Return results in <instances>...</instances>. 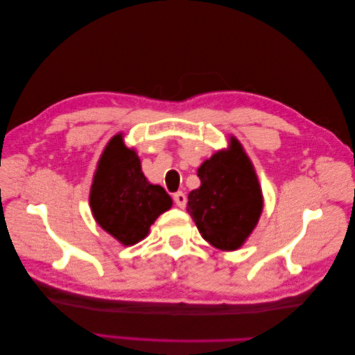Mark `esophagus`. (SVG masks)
<instances>
[{
    "label": "esophagus",
    "mask_w": 355,
    "mask_h": 355,
    "mask_svg": "<svg viewBox=\"0 0 355 355\" xmlns=\"http://www.w3.org/2000/svg\"><path fill=\"white\" fill-rule=\"evenodd\" d=\"M173 200L176 202V206L181 209H184L185 205H187V196H185V193H182V191H176V193L173 195Z\"/></svg>",
    "instance_id": "esophagus-1"
}]
</instances>
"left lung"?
Wrapping results in <instances>:
<instances>
[{
    "label": "left lung",
    "instance_id": "left-lung-1",
    "mask_svg": "<svg viewBox=\"0 0 355 355\" xmlns=\"http://www.w3.org/2000/svg\"><path fill=\"white\" fill-rule=\"evenodd\" d=\"M201 185L189 193L187 212L212 247L232 252L243 245L263 212L258 176L234 137L198 168Z\"/></svg>",
    "mask_w": 355,
    "mask_h": 355
}]
</instances>
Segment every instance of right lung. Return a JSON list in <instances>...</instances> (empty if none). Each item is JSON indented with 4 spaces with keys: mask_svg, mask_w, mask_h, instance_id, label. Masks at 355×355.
<instances>
[{
    "mask_svg": "<svg viewBox=\"0 0 355 355\" xmlns=\"http://www.w3.org/2000/svg\"><path fill=\"white\" fill-rule=\"evenodd\" d=\"M89 206L101 228L129 247L148 236L150 225L173 206V200L164 187L148 181L137 153L118 133L97 164Z\"/></svg>",
    "mask_w": 355,
    "mask_h": 355,
    "instance_id": "right-lung-1",
    "label": "right lung"
}]
</instances>
